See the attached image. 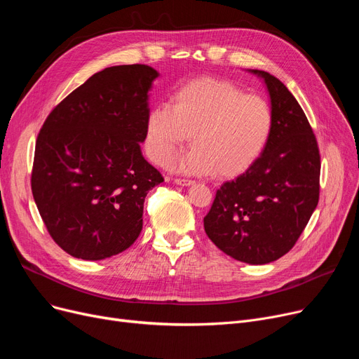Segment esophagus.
<instances>
[{
  "label": "esophagus",
  "instance_id": "1",
  "mask_svg": "<svg viewBox=\"0 0 359 359\" xmlns=\"http://www.w3.org/2000/svg\"><path fill=\"white\" fill-rule=\"evenodd\" d=\"M174 182L177 185H182V187H190L194 184V181H191V180H182V178H175Z\"/></svg>",
  "mask_w": 359,
  "mask_h": 359
}]
</instances>
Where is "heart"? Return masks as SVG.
<instances>
[{"instance_id":"obj_1","label":"heart","mask_w":359,"mask_h":359,"mask_svg":"<svg viewBox=\"0 0 359 359\" xmlns=\"http://www.w3.org/2000/svg\"><path fill=\"white\" fill-rule=\"evenodd\" d=\"M273 127L267 102L245 95L219 79L184 84L170 104L156 105L147 115V153L165 163L190 142L194 147L170 161L175 170L190 175L236 177L259 159Z\"/></svg>"}]
</instances>
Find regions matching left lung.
Segmentation results:
<instances>
[{
  "mask_svg": "<svg viewBox=\"0 0 359 359\" xmlns=\"http://www.w3.org/2000/svg\"><path fill=\"white\" fill-rule=\"evenodd\" d=\"M248 72L266 84L271 133L259 159L216 191L204 231L232 259L266 264L295 245L317 208L320 155L313 128L294 95L275 76Z\"/></svg>",
  "mask_w": 359,
  "mask_h": 359,
  "instance_id": "left-lung-1",
  "label": "left lung"
}]
</instances>
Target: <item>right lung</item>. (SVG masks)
<instances>
[{"label": "right lung", "mask_w": 359, "mask_h": 359, "mask_svg": "<svg viewBox=\"0 0 359 359\" xmlns=\"http://www.w3.org/2000/svg\"><path fill=\"white\" fill-rule=\"evenodd\" d=\"M158 77L144 64L108 67L68 95L42 126L32 193L49 235L73 257H112L142 232L144 198L163 182L140 147Z\"/></svg>", "instance_id": "right-lung-1"}]
</instances>
